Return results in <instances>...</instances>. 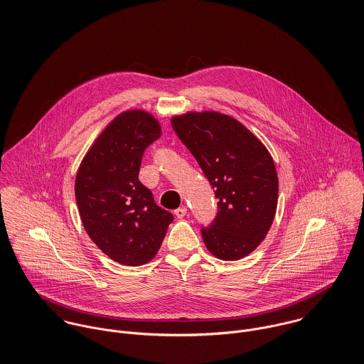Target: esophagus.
I'll list each match as a JSON object with an SVG mask.
<instances>
[{"instance_id":"esophagus-1","label":"esophagus","mask_w":364,"mask_h":364,"mask_svg":"<svg viewBox=\"0 0 364 364\" xmlns=\"http://www.w3.org/2000/svg\"><path fill=\"white\" fill-rule=\"evenodd\" d=\"M186 214H187V208H186V207H180V208H177V210L174 211V215H176L177 218H184Z\"/></svg>"}]
</instances>
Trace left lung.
<instances>
[{"instance_id":"obj_1","label":"left lung","mask_w":364,"mask_h":364,"mask_svg":"<svg viewBox=\"0 0 364 364\" xmlns=\"http://www.w3.org/2000/svg\"><path fill=\"white\" fill-rule=\"evenodd\" d=\"M171 127L218 198L217 217L201 228L207 249L220 260L250 255L277 210L279 177L269 150L239 121L215 111L173 117Z\"/></svg>"}]
</instances>
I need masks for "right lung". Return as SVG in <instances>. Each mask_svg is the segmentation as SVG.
<instances>
[{
    "label": "right lung",
    "instance_id": "right-lung-1",
    "mask_svg": "<svg viewBox=\"0 0 364 364\" xmlns=\"http://www.w3.org/2000/svg\"><path fill=\"white\" fill-rule=\"evenodd\" d=\"M160 135L151 114L122 112L90 147L75 176V201L85 232L109 259L125 266L150 262L173 220L139 181L145 149Z\"/></svg>",
    "mask_w": 364,
    "mask_h": 364
}]
</instances>
